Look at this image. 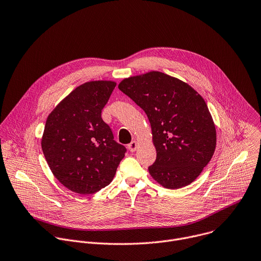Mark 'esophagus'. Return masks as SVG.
<instances>
[{
  "label": "esophagus",
  "mask_w": 261,
  "mask_h": 261,
  "mask_svg": "<svg viewBox=\"0 0 261 261\" xmlns=\"http://www.w3.org/2000/svg\"><path fill=\"white\" fill-rule=\"evenodd\" d=\"M137 147H138V143H137L135 140H133L131 143L128 144V149H129L131 152L135 151V150L137 149Z\"/></svg>",
  "instance_id": "esophagus-1"
}]
</instances>
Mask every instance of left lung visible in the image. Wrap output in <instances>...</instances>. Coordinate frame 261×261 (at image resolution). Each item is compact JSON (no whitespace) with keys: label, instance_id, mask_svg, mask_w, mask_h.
I'll list each match as a JSON object with an SVG mask.
<instances>
[{"label":"left lung","instance_id":"8db88e82","mask_svg":"<svg viewBox=\"0 0 261 261\" xmlns=\"http://www.w3.org/2000/svg\"><path fill=\"white\" fill-rule=\"evenodd\" d=\"M119 89L146 114L156 150L148 167L166 189L192 184L210 162L216 130L203 97L192 87L160 71L124 79Z\"/></svg>","mask_w":261,"mask_h":261}]
</instances>
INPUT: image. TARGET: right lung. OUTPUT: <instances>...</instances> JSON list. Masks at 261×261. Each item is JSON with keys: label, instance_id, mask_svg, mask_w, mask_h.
<instances>
[{"label": "right lung", "instance_id": "1", "mask_svg": "<svg viewBox=\"0 0 261 261\" xmlns=\"http://www.w3.org/2000/svg\"><path fill=\"white\" fill-rule=\"evenodd\" d=\"M116 85L87 82L47 118L42 138L45 159L58 181L76 194L91 195L109 186L127 150L114 140L101 118Z\"/></svg>", "mask_w": 261, "mask_h": 261}]
</instances>
